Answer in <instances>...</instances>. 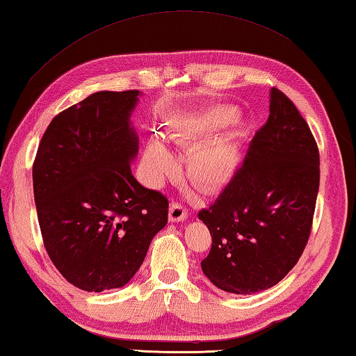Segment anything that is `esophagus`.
<instances>
[{"instance_id": "esophagus-1", "label": "esophagus", "mask_w": 356, "mask_h": 356, "mask_svg": "<svg viewBox=\"0 0 356 356\" xmlns=\"http://www.w3.org/2000/svg\"><path fill=\"white\" fill-rule=\"evenodd\" d=\"M188 216V210L180 202H171L170 206V221H184Z\"/></svg>"}]
</instances>
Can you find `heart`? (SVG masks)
<instances>
[{"label":"heart","instance_id":"1","mask_svg":"<svg viewBox=\"0 0 356 356\" xmlns=\"http://www.w3.org/2000/svg\"><path fill=\"white\" fill-rule=\"evenodd\" d=\"M231 122L227 111L215 110L201 118L190 119L182 124L176 135L180 143L196 144L215 131L225 129ZM144 163L150 176L161 179L176 170V160L160 140L149 141L144 152ZM234 170V154L225 144H209L196 149L188 159V174L193 182L202 190H215L231 177Z\"/></svg>","mask_w":356,"mask_h":356}]
</instances>
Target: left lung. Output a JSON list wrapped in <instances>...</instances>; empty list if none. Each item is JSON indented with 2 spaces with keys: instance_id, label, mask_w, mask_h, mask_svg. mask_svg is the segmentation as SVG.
<instances>
[{
  "instance_id": "left-lung-1",
  "label": "left lung",
  "mask_w": 356,
  "mask_h": 356,
  "mask_svg": "<svg viewBox=\"0 0 356 356\" xmlns=\"http://www.w3.org/2000/svg\"><path fill=\"white\" fill-rule=\"evenodd\" d=\"M321 159L309 125L280 89L232 179L197 216L212 248L202 272L221 291L250 295L273 287L298 262L314 218Z\"/></svg>"
}]
</instances>
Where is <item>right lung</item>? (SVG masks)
Instances as JSON below:
<instances>
[{
    "instance_id": "obj_1",
    "label": "right lung",
    "mask_w": 356,
    "mask_h": 356,
    "mask_svg": "<svg viewBox=\"0 0 356 356\" xmlns=\"http://www.w3.org/2000/svg\"><path fill=\"white\" fill-rule=\"evenodd\" d=\"M138 91H100L53 118L33 165L44 246L65 280L88 292L122 287L168 222V197L131 174Z\"/></svg>"
}]
</instances>
